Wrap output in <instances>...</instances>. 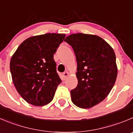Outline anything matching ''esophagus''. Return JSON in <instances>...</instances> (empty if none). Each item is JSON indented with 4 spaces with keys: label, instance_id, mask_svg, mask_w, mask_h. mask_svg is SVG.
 <instances>
[{
    "label": "esophagus",
    "instance_id": "34e87169",
    "mask_svg": "<svg viewBox=\"0 0 133 133\" xmlns=\"http://www.w3.org/2000/svg\"><path fill=\"white\" fill-rule=\"evenodd\" d=\"M69 75V73L67 71H66V72H64V73H63V78H64V79H66V77L68 76Z\"/></svg>",
    "mask_w": 133,
    "mask_h": 133
}]
</instances>
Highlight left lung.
Wrapping results in <instances>:
<instances>
[{"label":"left lung","mask_w":133,"mask_h":133,"mask_svg":"<svg viewBox=\"0 0 133 133\" xmlns=\"http://www.w3.org/2000/svg\"><path fill=\"white\" fill-rule=\"evenodd\" d=\"M64 41L73 48L77 61L78 83L70 91L72 101L79 108H91L108 96L116 82L114 51L97 35L72 34Z\"/></svg>","instance_id":"left-lung-1"}]
</instances>
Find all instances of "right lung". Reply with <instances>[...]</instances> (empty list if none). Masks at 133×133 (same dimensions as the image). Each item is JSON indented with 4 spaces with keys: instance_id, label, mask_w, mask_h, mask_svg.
Here are the masks:
<instances>
[{
    "instance_id": "1",
    "label": "right lung",
    "mask_w": 133,
    "mask_h": 133,
    "mask_svg": "<svg viewBox=\"0 0 133 133\" xmlns=\"http://www.w3.org/2000/svg\"><path fill=\"white\" fill-rule=\"evenodd\" d=\"M64 34L47 33L23 42L12 55L10 67L14 84L28 103L41 107L53 100L61 79L54 55Z\"/></svg>"
}]
</instances>
